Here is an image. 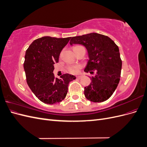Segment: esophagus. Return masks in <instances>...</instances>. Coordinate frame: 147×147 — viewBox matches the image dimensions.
<instances>
[{"instance_id": "obj_1", "label": "esophagus", "mask_w": 147, "mask_h": 147, "mask_svg": "<svg viewBox=\"0 0 147 147\" xmlns=\"http://www.w3.org/2000/svg\"><path fill=\"white\" fill-rule=\"evenodd\" d=\"M82 78V76H76L77 79H80Z\"/></svg>"}]
</instances>
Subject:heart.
Wrapping results in <instances>:
<instances>
[{"instance_id": "b5f03b06", "label": "heart", "mask_w": 147, "mask_h": 147, "mask_svg": "<svg viewBox=\"0 0 147 147\" xmlns=\"http://www.w3.org/2000/svg\"><path fill=\"white\" fill-rule=\"evenodd\" d=\"M80 68H81V65L78 64V65H69L67 66V71L69 73L75 74L78 72V70L79 69H80Z\"/></svg>"}]
</instances>
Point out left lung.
<instances>
[{
  "instance_id": "obj_1",
  "label": "left lung",
  "mask_w": 147,
  "mask_h": 147,
  "mask_svg": "<svg viewBox=\"0 0 147 147\" xmlns=\"http://www.w3.org/2000/svg\"><path fill=\"white\" fill-rule=\"evenodd\" d=\"M70 44H80L88 50L89 59L84 72L93 74L91 82L84 87L86 98L94 102L109 99L119 83L122 67L119 48L112 39L104 35L91 33L72 37Z\"/></svg>"
}]
</instances>
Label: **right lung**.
<instances>
[{
  "label": "right lung",
  "mask_w": 147,
  "mask_h": 147,
  "mask_svg": "<svg viewBox=\"0 0 147 147\" xmlns=\"http://www.w3.org/2000/svg\"><path fill=\"white\" fill-rule=\"evenodd\" d=\"M71 37L45 36L37 38L26 51L24 69L26 82L35 96L47 104L59 103L64 99L74 75L63 74L55 78L54 64L58 63L59 55Z\"/></svg>",
  "instance_id": "1"
}]
</instances>
